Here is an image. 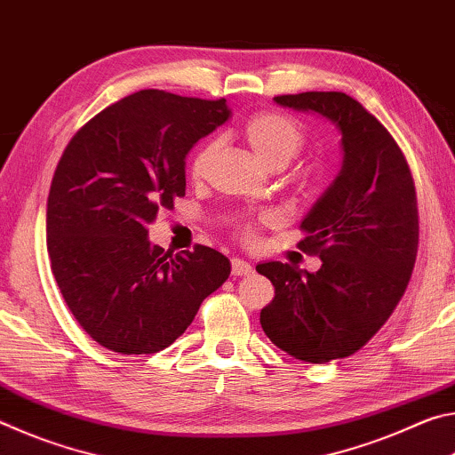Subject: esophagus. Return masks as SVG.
Masks as SVG:
<instances>
[{
	"mask_svg": "<svg viewBox=\"0 0 455 455\" xmlns=\"http://www.w3.org/2000/svg\"><path fill=\"white\" fill-rule=\"evenodd\" d=\"M230 267H233V275L235 276H243V275H251L252 273V265L244 259H233L230 260Z\"/></svg>",
	"mask_w": 455,
	"mask_h": 455,
	"instance_id": "obj_1",
	"label": "esophagus"
}]
</instances>
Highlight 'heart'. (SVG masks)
Returning <instances> with one entry per match:
<instances>
[{"label": "heart", "instance_id": "obj_1", "mask_svg": "<svg viewBox=\"0 0 455 455\" xmlns=\"http://www.w3.org/2000/svg\"><path fill=\"white\" fill-rule=\"evenodd\" d=\"M243 138L252 154L259 158V163L271 168V171H279V168L287 166L305 144L301 124L295 118H291L289 114L276 110L259 112L246 120L243 126ZM217 150V140H209L198 146L188 164V174L192 180H203L209 174ZM243 233L251 238V225H244Z\"/></svg>", "mask_w": 455, "mask_h": 455}]
</instances>
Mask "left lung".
<instances>
[{
	"instance_id": "1",
	"label": "left lung",
	"mask_w": 455,
	"mask_h": 455,
	"mask_svg": "<svg viewBox=\"0 0 455 455\" xmlns=\"http://www.w3.org/2000/svg\"><path fill=\"white\" fill-rule=\"evenodd\" d=\"M319 114L341 132V171L301 222V249L317 273L271 260L257 271L275 284L260 325L276 347L309 363L349 357L403 297L418 255L415 187L403 152L373 114L343 92L276 96Z\"/></svg>"
}]
</instances>
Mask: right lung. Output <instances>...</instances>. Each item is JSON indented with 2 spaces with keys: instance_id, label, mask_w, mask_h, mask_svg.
<instances>
[{
  "instance_id": "obj_1",
  "label": "right lung",
  "mask_w": 455,
  "mask_h": 455,
  "mask_svg": "<svg viewBox=\"0 0 455 455\" xmlns=\"http://www.w3.org/2000/svg\"><path fill=\"white\" fill-rule=\"evenodd\" d=\"M227 100L140 90L78 130L53 172L45 233L52 273L82 329L122 355L166 349L230 275L211 246L172 255L148 241L187 190V154L225 124Z\"/></svg>"
}]
</instances>
